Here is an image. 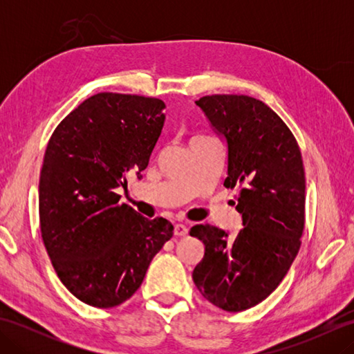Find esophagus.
Segmentation results:
<instances>
[{
	"label": "esophagus",
	"instance_id": "obj_1",
	"mask_svg": "<svg viewBox=\"0 0 354 354\" xmlns=\"http://www.w3.org/2000/svg\"><path fill=\"white\" fill-rule=\"evenodd\" d=\"M173 232H175V236L178 237H184L187 236V232H189V228H187L184 223H176L175 228H173Z\"/></svg>",
	"mask_w": 354,
	"mask_h": 354
}]
</instances>
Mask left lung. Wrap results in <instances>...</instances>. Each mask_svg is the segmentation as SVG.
Wrapping results in <instances>:
<instances>
[{
	"mask_svg": "<svg viewBox=\"0 0 354 354\" xmlns=\"http://www.w3.org/2000/svg\"><path fill=\"white\" fill-rule=\"evenodd\" d=\"M227 145L223 185L237 193L243 228L236 237L213 225H194L205 246L193 281L227 312L257 306L272 293L299 251L304 231L306 178L298 142L268 104L248 95L216 94L196 100Z\"/></svg>",
	"mask_w": 354,
	"mask_h": 354,
	"instance_id": "8db88e82",
	"label": "left lung"
}]
</instances>
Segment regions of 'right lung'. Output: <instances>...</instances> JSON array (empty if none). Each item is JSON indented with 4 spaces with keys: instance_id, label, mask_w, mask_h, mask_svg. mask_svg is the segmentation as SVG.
<instances>
[{
    "instance_id": "obj_1",
    "label": "right lung",
    "mask_w": 354,
    "mask_h": 354,
    "mask_svg": "<svg viewBox=\"0 0 354 354\" xmlns=\"http://www.w3.org/2000/svg\"><path fill=\"white\" fill-rule=\"evenodd\" d=\"M160 99L99 93L53 132L39 179L41 234L57 277L85 304L109 309L141 286L173 236L162 217L149 221L115 189L147 167L165 115Z\"/></svg>"
}]
</instances>
